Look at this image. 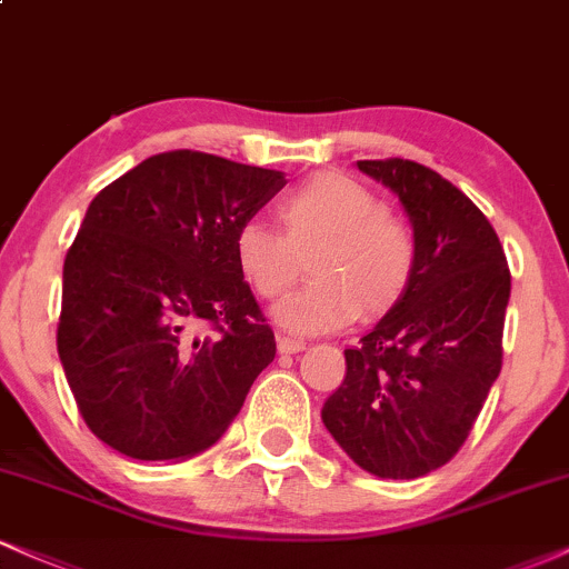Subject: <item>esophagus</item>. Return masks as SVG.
Wrapping results in <instances>:
<instances>
[{
    "label": "esophagus",
    "instance_id": "obj_1",
    "mask_svg": "<svg viewBox=\"0 0 569 569\" xmlns=\"http://www.w3.org/2000/svg\"><path fill=\"white\" fill-rule=\"evenodd\" d=\"M276 342H278V350H280V352H299V350H305L302 339L289 337V335H278Z\"/></svg>",
    "mask_w": 569,
    "mask_h": 569
}]
</instances>
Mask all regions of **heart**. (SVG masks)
Wrapping results in <instances>:
<instances>
[{"label":"heart","instance_id":"b5f03b06","mask_svg":"<svg viewBox=\"0 0 569 569\" xmlns=\"http://www.w3.org/2000/svg\"><path fill=\"white\" fill-rule=\"evenodd\" d=\"M280 232L243 221L234 232V264L262 299H278L299 278L307 257L312 280L286 297L272 316L297 335H323L358 312L375 318L398 305L415 276L409 224L361 181L316 173L276 206Z\"/></svg>","mask_w":569,"mask_h":569}]
</instances>
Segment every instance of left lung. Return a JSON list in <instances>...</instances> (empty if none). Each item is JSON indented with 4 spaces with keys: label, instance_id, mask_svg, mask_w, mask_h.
<instances>
[{
    "label": "left lung",
    "instance_id": "1",
    "mask_svg": "<svg viewBox=\"0 0 569 569\" xmlns=\"http://www.w3.org/2000/svg\"><path fill=\"white\" fill-rule=\"evenodd\" d=\"M398 194L417 246L409 289L358 348L321 417L380 479H420L457 455L502 367L511 297L506 253L485 213L420 162L358 160Z\"/></svg>",
    "mask_w": 569,
    "mask_h": 569
}]
</instances>
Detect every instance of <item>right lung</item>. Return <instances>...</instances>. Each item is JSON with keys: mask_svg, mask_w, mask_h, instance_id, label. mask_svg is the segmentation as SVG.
<instances>
[{"mask_svg": "<svg viewBox=\"0 0 569 569\" xmlns=\"http://www.w3.org/2000/svg\"><path fill=\"white\" fill-rule=\"evenodd\" d=\"M286 176L166 152L103 187L63 262L58 356L82 420L143 462L221 439L276 358L232 240Z\"/></svg>", "mask_w": 569, "mask_h": 569, "instance_id": "obj_1", "label": "right lung"}]
</instances>
